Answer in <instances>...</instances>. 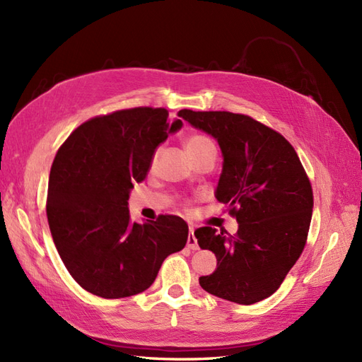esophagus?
I'll return each instance as SVG.
<instances>
[{
    "mask_svg": "<svg viewBox=\"0 0 362 362\" xmlns=\"http://www.w3.org/2000/svg\"><path fill=\"white\" fill-rule=\"evenodd\" d=\"M187 247H189V249H192V250H198V249H199V246H198V240H196L194 233H193V229H192V228H190V234H189V238H187Z\"/></svg>",
    "mask_w": 362,
    "mask_h": 362,
    "instance_id": "34e87169",
    "label": "esophagus"
}]
</instances>
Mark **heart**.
<instances>
[{
    "mask_svg": "<svg viewBox=\"0 0 362 362\" xmlns=\"http://www.w3.org/2000/svg\"><path fill=\"white\" fill-rule=\"evenodd\" d=\"M185 149H187L189 156L193 158H196L198 156L204 154V152L206 151H211V149H216L214 148V144L213 141L208 139L206 136L204 134H192L189 136L187 139H185ZM158 149L152 154V158H151V166H154L156 161H157V157H158Z\"/></svg>",
    "mask_w": 362,
    "mask_h": 362,
    "instance_id": "heart-1",
    "label": "heart"
}]
</instances>
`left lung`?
<instances>
[{
	"mask_svg": "<svg viewBox=\"0 0 362 362\" xmlns=\"http://www.w3.org/2000/svg\"><path fill=\"white\" fill-rule=\"evenodd\" d=\"M178 116L217 140L223 169L216 198L238 222L234 235L211 226L194 231L217 258L201 287L240 305L266 299L305 247L314 205L308 175L286 137L247 115L184 108Z\"/></svg>",
	"mask_w": 362,
	"mask_h": 362,
	"instance_id": "1",
	"label": "left lung"
}]
</instances>
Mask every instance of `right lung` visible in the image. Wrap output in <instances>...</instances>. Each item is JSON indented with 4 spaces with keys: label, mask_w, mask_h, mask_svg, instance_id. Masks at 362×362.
Masks as SVG:
<instances>
[{
    "label": "right lung",
    "mask_w": 362,
    "mask_h": 362,
    "mask_svg": "<svg viewBox=\"0 0 362 362\" xmlns=\"http://www.w3.org/2000/svg\"><path fill=\"white\" fill-rule=\"evenodd\" d=\"M182 127L166 108L136 107L87 120L52 161L47 216L59 255L80 286L104 299L145 291L189 238L181 217L133 223L128 199L156 148Z\"/></svg>",
    "instance_id": "1"
}]
</instances>
